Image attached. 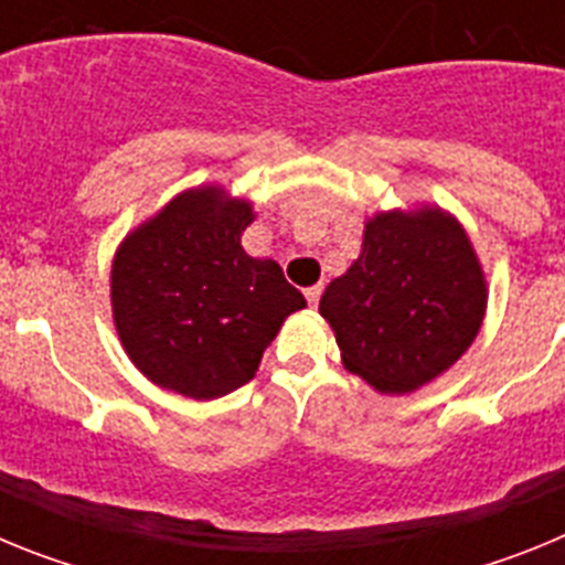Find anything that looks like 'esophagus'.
I'll return each instance as SVG.
<instances>
[{"label":"esophagus","mask_w":565,"mask_h":565,"mask_svg":"<svg viewBox=\"0 0 565 565\" xmlns=\"http://www.w3.org/2000/svg\"><path fill=\"white\" fill-rule=\"evenodd\" d=\"M319 297H322V288H319V286L308 288V291H306V299H308V306H311V308H317Z\"/></svg>","instance_id":"esophagus-1"}]
</instances>
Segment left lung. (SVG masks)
<instances>
[{"instance_id":"left-lung-1","label":"left lung","mask_w":565,"mask_h":565,"mask_svg":"<svg viewBox=\"0 0 565 565\" xmlns=\"http://www.w3.org/2000/svg\"><path fill=\"white\" fill-rule=\"evenodd\" d=\"M487 297L481 259L450 212L393 209L367 217L362 254L331 279L319 313L333 328L344 371L404 396L467 353Z\"/></svg>"}]
</instances>
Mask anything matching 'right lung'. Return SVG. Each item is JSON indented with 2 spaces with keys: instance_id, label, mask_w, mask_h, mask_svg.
<instances>
[{
  "instance_id": "obj_1",
  "label": "right lung",
  "mask_w": 565,
  "mask_h": 565,
  "mask_svg": "<svg viewBox=\"0 0 565 565\" xmlns=\"http://www.w3.org/2000/svg\"><path fill=\"white\" fill-rule=\"evenodd\" d=\"M252 221V203L209 183L174 194L115 252V331L163 391L198 402L237 391L282 322L306 308L274 259L239 246Z\"/></svg>"
}]
</instances>
